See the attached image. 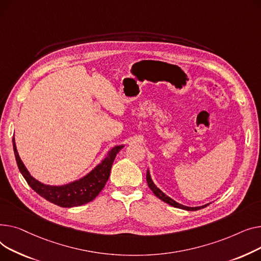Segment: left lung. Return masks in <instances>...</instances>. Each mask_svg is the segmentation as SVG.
I'll return each mask as SVG.
<instances>
[{
  "instance_id": "obj_1",
  "label": "left lung",
  "mask_w": 261,
  "mask_h": 261,
  "mask_svg": "<svg viewBox=\"0 0 261 261\" xmlns=\"http://www.w3.org/2000/svg\"><path fill=\"white\" fill-rule=\"evenodd\" d=\"M146 181H147V185H148L149 189L152 191V193H154L159 199H161L162 201H164L165 203L170 204V205H172V206H174V207H178V208H182V210H187V211H197V210L203 208V207H205V206L208 205V203H207V204H204V205H201V206L190 207V206L182 205V204L176 202L175 200H173V199H172L171 197H168L167 195H165L160 189H158V188L156 187V185H155L154 182H152V180H151V178H150V174H149V171H148V170H147V172H146Z\"/></svg>"
}]
</instances>
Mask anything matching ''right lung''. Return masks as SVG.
I'll return each instance as SVG.
<instances>
[{
  "label": "right lung",
  "mask_w": 261,
  "mask_h": 261,
  "mask_svg": "<svg viewBox=\"0 0 261 261\" xmlns=\"http://www.w3.org/2000/svg\"><path fill=\"white\" fill-rule=\"evenodd\" d=\"M12 144L18 167L29 187L47 201L62 207L80 206L94 200L105 187V183L110 178L114 160L118 152L123 147V145L113 147L106 158L83 178L70 182L68 185L55 187L43 185L30 175L18 154L14 138L12 139Z\"/></svg>",
  "instance_id": "1"
}]
</instances>
